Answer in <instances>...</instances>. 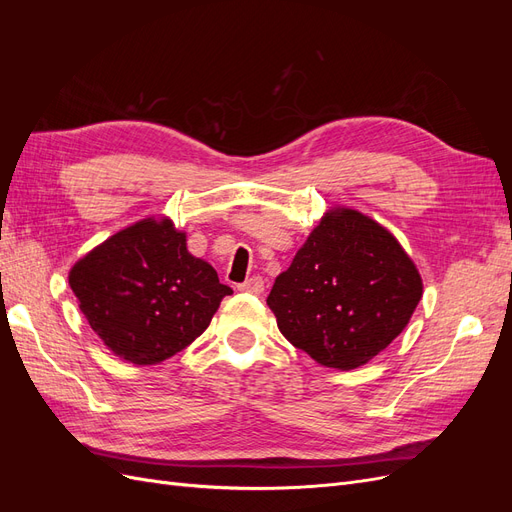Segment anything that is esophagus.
Instances as JSON below:
<instances>
[{
  "instance_id": "esophagus-1",
  "label": "esophagus",
  "mask_w": 512,
  "mask_h": 512,
  "mask_svg": "<svg viewBox=\"0 0 512 512\" xmlns=\"http://www.w3.org/2000/svg\"><path fill=\"white\" fill-rule=\"evenodd\" d=\"M241 292H247V294H262L265 292V280H262V277H258V275H254V277H250V280H245L243 284H239L237 286Z\"/></svg>"
}]
</instances>
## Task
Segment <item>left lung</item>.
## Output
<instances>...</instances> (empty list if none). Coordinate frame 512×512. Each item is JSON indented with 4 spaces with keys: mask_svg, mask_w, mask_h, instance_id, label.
I'll list each match as a JSON object with an SVG mask.
<instances>
[{
    "mask_svg": "<svg viewBox=\"0 0 512 512\" xmlns=\"http://www.w3.org/2000/svg\"><path fill=\"white\" fill-rule=\"evenodd\" d=\"M421 297V275L391 232L335 209L277 275L267 305L294 348L324 367L354 369L406 329Z\"/></svg>",
    "mask_w": 512,
    "mask_h": 512,
    "instance_id": "obj_1",
    "label": "left lung"
}]
</instances>
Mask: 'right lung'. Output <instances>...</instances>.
Returning <instances> with one entry per match:
<instances>
[{
	"label": "right lung",
	"instance_id": "right-lung-1",
	"mask_svg": "<svg viewBox=\"0 0 512 512\" xmlns=\"http://www.w3.org/2000/svg\"><path fill=\"white\" fill-rule=\"evenodd\" d=\"M70 288L89 327L134 365L190 346L232 292L168 220H143L106 239L72 267Z\"/></svg>",
	"mask_w": 512,
	"mask_h": 512
}]
</instances>
